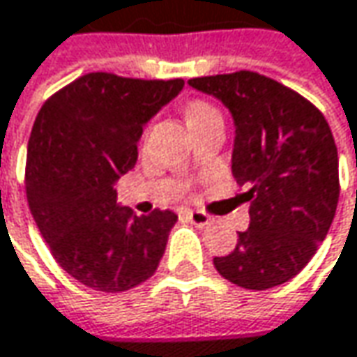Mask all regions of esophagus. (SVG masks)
<instances>
[{"label": "esophagus", "mask_w": 357, "mask_h": 357, "mask_svg": "<svg viewBox=\"0 0 357 357\" xmlns=\"http://www.w3.org/2000/svg\"><path fill=\"white\" fill-rule=\"evenodd\" d=\"M188 218L192 224H196L199 228H204V226H208L210 224V216L208 214H204V212H188Z\"/></svg>", "instance_id": "34e87169"}]
</instances>
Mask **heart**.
I'll return each mask as SVG.
<instances>
[{
    "label": "heart",
    "mask_w": 357,
    "mask_h": 357,
    "mask_svg": "<svg viewBox=\"0 0 357 357\" xmlns=\"http://www.w3.org/2000/svg\"><path fill=\"white\" fill-rule=\"evenodd\" d=\"M210 115H218V111H216L212 105L204 102V100H192V102L188 105V121H190V123Z\"/></svg>",
    "instance_id": "1"
}]
</instances>
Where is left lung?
<instances>
[{
  "mask_svg": "<svg viewBox=\"0 0 357 357\" xmlns=\"http://www.w3.org/2000/svg\"><path fill=\"white\" fill-rule=\"evenodd\" d=\"M216 96L234 121L232 176L248 183V230L214 266L230 283L264 291L301 273L335 216L337 147L325 116L299 93L262 74L188 80Z\"/></svg>",
  "mask_w": 357,
  "mask_h": 357,
  "instance_id": "obj_1",
  "label": "left lung"
}]
</instances>
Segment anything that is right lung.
<instances>
[{
  "label": "right lung",
  "mask_w": 357,
  "mask_h": 357,
  "mask_svg": "<svg viewBox=\"0 0 357 357\" xmlns=\"http://www.w3.org/2000/svg\"><path fill=\"white\" fill-rule=\"evenodd\" d=\"M183 80L109 73L80 76L50 96L28 141L26 194L56 262L78 283L121 293L147 281L178 216H135L116 204L115 183L137 163L143 127Z\"/></svg>",
  "instance_id": "1"
}]
</instances>
